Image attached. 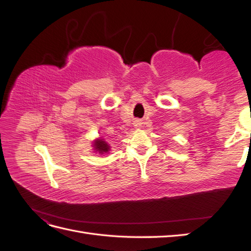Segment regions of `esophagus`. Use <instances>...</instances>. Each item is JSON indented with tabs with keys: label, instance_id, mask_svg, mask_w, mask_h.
Instances as JSON below:
<instances>
[{
	"label": "esophagus",
	"instance_id": "34e87169",
	"mask_svg": "<svg viewBox=\"0 0 251 251\" xmlns=\"http://www.w3.org/2000/svg\"><path fill=\"white\" fill-rule=\"evenodd\" d=\"M135 126H140V124H139V123H136V124H135Z\"/></svg>",
	"mask_w": 251,
	"mask_h": 251
}]
</instances>
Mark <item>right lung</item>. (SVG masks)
Segmentation results:
<instances>
[{"mask_svg":"<svg viewBox=\"0 0 251 251\" xmlns=\"http://www.w3.org/2000/svg\"><path fill=\"white\" fill-rule=\"evenodd\" d=\"M94 148L96 151H98L100 154H104L108 153L110 147L108 146V143L105 142L103 139H97L94 141Z\"/></svg>","mask_w":251,"mask_h":251,"instance_id":"right-lung-1","label":"right lung"}]
</instances>
